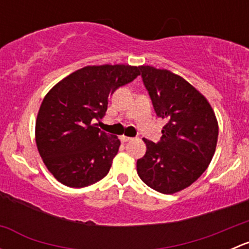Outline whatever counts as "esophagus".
<instances>
[{
  "label": "esophagus",
  "instance_id": "obj_1",
  "mask_svg": "<svg viewBox=\"0 0 249 249\" xmlns=\"http://www.w3.org/2000/svg\"><path fill=\"white\" fill-rule=\"evenodd\" d=\"M132 139L131 137H127V136H120V141L122 142H129V141H131Z\"/></svg>",
  "mask_w": 249,
  "mask_h": 249
}]
</instances>
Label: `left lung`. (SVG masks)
Masks as SVG:
<instances>
[{"label":"left lung","instance_id":"1","mask_svg":"<svg viewBox=\"0 0 249 249\" xmlns=\"http://www.w3.org/2000/svg\"><path fill=\"white\" fill-rule=\"evenodd\" d=\"M155 113L166 120L158 143L145 139L137 160L140 178L152 189L175 194L195 182L210 165L218 141V122L206 97L169 70L140 66Z\"/></svg>","mask_w":249,"mask_h":249}]
</instances>
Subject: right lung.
Here are the masks:
<instances>
[{"instance_id": "1", "label": "right lung", "mask_w": 249, "mask_h": 249, "mask_svg": "<svg viewBox=\"0 0 249 249\" xmlns=\"http://www.w3.org/2000/svg\"><path fill=\"white\" fill-rule=\"evenodd\" d=\"M140 76L130 65L87 66L60 80L42 101L36 143L49 172L62 184L83 188L105 177L120 141L97 126L108 97Z\"/></svg>"}]
</instances>
